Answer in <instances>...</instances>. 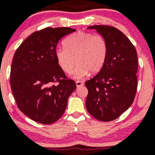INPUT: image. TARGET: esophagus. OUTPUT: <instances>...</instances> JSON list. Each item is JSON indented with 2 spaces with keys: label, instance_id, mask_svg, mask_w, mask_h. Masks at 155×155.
<instances>
[{
  "label": "esophagus",
  "instance_id": "1",
  "mask_svg": "<svg viewBox=\"0 0 155 155\" xmlns=\"http://www.w3.org/2000/svg\"><path fill=\"white\" fill-rule=\"evenodd\" d=\"M83 85H84V83L81 82V81H76V86H77V87H80V86H82Z\"/></svg>",
  "mask_w": 155,
  "mask_h": 155
}]
</instances>
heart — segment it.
Listing matches in <instances>:
<instances>
[{
    "label": "heart",
    "instance_id": "b5f03b06",
    "mask_svg": "<svg viewBox=\"0 0 155 155\" xmlns=\"http://www.w3.org/2000/svg\"><path fill=\"white\" fill-rule=\"evenodd\" d=\"M65 48H58L55 58L65 73L71 72L76 61L78 65L72 72L75 79H83L90 72L101 70L107 57L106 40L98 34L78 31L64 41Z\"/></svg>",
    "mask_w": 155,
    "mask_h": 155
}]
</instances>
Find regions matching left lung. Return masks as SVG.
I'll use <instances>...</instances> for the list:
<instances>
[{"mask_svg":"<svg viewBox=\"0 0 155 155\" xmlns=\"http://www.w3.org/2000/svg\"><path fill=\"white\" fill-rule=\"evenodd\" d=\"M95 29L106 40L107 57L101 70L85 82L88 89L86 107L98 120H114L127 110L135 97L137 87V55L129 38L116 28L104 25Z\"/></svg>","mask_w":155,"mask_h":155,"instance_id":"left-lung-1","label":"left lung"}]
</instances>
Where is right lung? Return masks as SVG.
I'll return each mask as SVG.
<instances>
[{
    "label": "right lung",
    "mask_w": 155,
    "mask_h": 155,
    "mask_svg": "<svg viewBox=\"0 0 155 155\" xmlns=\"http://www.w3.org/2000/svg\"><path fill=\"white\" fill-rule=\"evenodd\" d=\"M76 30L47 27L35 31L15 53L10 73L12 91L18 109L42 124L57 121L66 110L68 98L76 89L58 64V41ZM58 82L57 85L53 82Z\"/></svg>",
    "instance_id": "1"
}]
</instances>
